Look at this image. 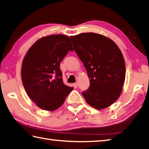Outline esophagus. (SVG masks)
<instances>
[{"mask_svg":"<svg viewBox=\"0 0 149 149\" xmlns=\"http://www.w3.org/2000/svg\"><path fill=\"white\" fill-rule=\"evenodd\" d=\"M73 86H74V87L75 88H77V86H78V83H75L73 84Z\"/></svg>","mask_w":149,"mask_h":149,"instance_id":"esophagus-1","label":"esophagus"}]
</instances>
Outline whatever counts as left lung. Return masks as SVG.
I'll list each match as a JSON object with an SVG mask.
<instances>
[{
  "label": "left lung",
  "instance_id": "8db88e82",
  "mask_svg": "<svg viewBox=\"0 0 149 149\" xmlns=\"http://www.w3.org/2000/svg\"><path fill=\"white\" fill-rule=\"evenodd\" d=\"M74 50L90 79L82 92L87 103L96 109L109 107L121 95L125 79V63L116 44L103 35L83 33L71 36Z\"/></svg>",
  "mask_w": 149,
  "mask_h": 149
}]
</instances>
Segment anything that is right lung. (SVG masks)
Returning <instances> with one entry per match:
<instances>
[{"label": "right lung", "mask_w": 149, "mask_h": 149, "mask_svg": "<svg viewBox=\"0 0 149 149\" xmlns=\"http://www.w3.org/2000/svg\"><path fill=\"white\" fill-rule=\"evenodd\" d=\"M73 50L69 37L58 34L42 37L26 53L22 81L29 97L41 109H57L73 90L63 83L60 70V63L68 51Z\"/></svg>", "instance_id": "add662e5"}]
</instances>
